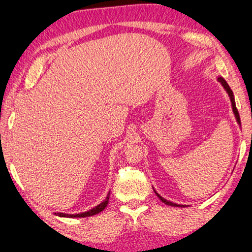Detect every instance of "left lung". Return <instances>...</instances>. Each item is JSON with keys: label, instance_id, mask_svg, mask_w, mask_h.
<instances>
[{"label": "left lung", "instance_id": "1", "mask_svg": "<svg viewBox=\"0 0 252 252\" xmlns=\"http://www.w3.org/2000/svg\"><path fill=\"white\" fill-rule=\"evenodd\" d=\"M218 81L220 82V84L221 85L224 86V89L226 90V92L228 93V95H229V97H231V101H232V108H233V112H234V115H235V117H236V120H238V123L240 124V125H241V120H240V115H239V111H238V109H236V105H235V101H234V97H233V92H232V90L229 89V86H228V84L226 83L223 78L221 77H220L218 78ZM156 194L158 195V198L161 200V201L163 202V203H166V205H168V206H174V207H184V206H182V205H176V203H173V202H170V201H168V200H166V199H163L162 196H160L158 193L156 192Z\"/></svg>", "mask_w": 252, "mask_h": 252}]
</instances>
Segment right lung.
<instances>
[{
  "mask_svg": "<svg viewBox=\"0 0 252 252\" xmlns=\"http://www.w3.org/2000/svg\"><path fill=\"white\" fill-rule=\"evenodd\" d=\"M109 195H110V193H108L107 198L102 203H100L99 206H96L95 208H93V209H91L89 211H86V213H81V214H76V215H68V214H63V213H56V215L60 217H89V216H93V215H96L101 213L102 210L104 209L105 207H107L108 202H109Z\"/></svg>",
  "mask_w": 252,
  "mask_h": 252,
  "instance_id": "obj_1",
  "label": "right lung"
}]
</instances>
